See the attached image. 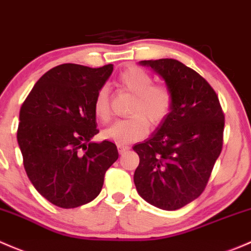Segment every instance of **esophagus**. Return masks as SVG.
Returning a JSON list of instances; mask_svg holds the SVG:
<instances>
[{"instance_id": "34e87169", "label": "esophagus", "mask_w": 251, "mask_h": 251, "mask_svg": "<svg viewBox=\"0 0 251 251\" xmlns=\"http://www.w3.org/2000/svg\"><path fill=\"white\" fill-rule=\"evenodd\" d=\"M117 149H118V152H120L121 154L125 153L126 151H128L130 147L128 146V145H123V144H117Z\"/></svg>"}]
</instances>
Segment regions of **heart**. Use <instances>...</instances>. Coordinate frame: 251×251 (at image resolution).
Wrapping results in <instances>:
<instances>
[{
    "mask_svg": "<svg viewBox=\"0 0 251 251\" xmlns=\"http://www.w3.org/2000/svg\"><path fill=\"white\" fill-rule=\"evenodd\" d=\"M121 89L133 95L129 107L130 117L121 120L104 130L102 136L117 144H130L143 139L151 128L162 126L169 117L174 105V93L165 83H153L146 70L139 66L126 69L118 77ZM93 111L101 123L110 121V100L106 87H101L95 95Z\"/></svg>",
    "mask_w": 251,
    "mask_h": 251,
    "instance_id": "obj_1",
    "label": "heart"
}]
</instances>
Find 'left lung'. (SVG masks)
Masks as SVG:
<instances>
[{
	"mask_svg": "<svg viewBox=\"0 0 251 251\" xmlns=\"http://www.w3.org/2000/svg\"><path fill=\"white\" fill-rule=\"evenodd\" d=\"M141 64L165 79L174 105L151 138L133 147L140 158L134 183L146 202L176 210L205 190L221 153L225 115L215 90L195 70L174 59Z\"/></svg>",
	"mask_w": 251,
	"mask_h": 251,
	"instance_id": "left-lung-1",
	"label": "left lung"
}]
</instances>
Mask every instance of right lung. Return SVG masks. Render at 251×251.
Returning a JSON list of instances; mask_svg holds the SVG:
<instances>
[{
	"mask_svg": "<svg viewBox=\"0 0 251 251\" xmlns=\"http://www.w3.org/2000/svg\"><path fill=\"white\" fill-rule=\"evenodd\" d=\"M113 65L92 69L61 64L46 72L20 107L17 139L27 177L51 204L71 209L92 202L118 158L99 133L93 102Z\"/></svg>",
	"mask_w": 251,
	"mask_h": 251,
	"instance_id": "obj_1",
	"label": "right lung"
}]
</instances>
